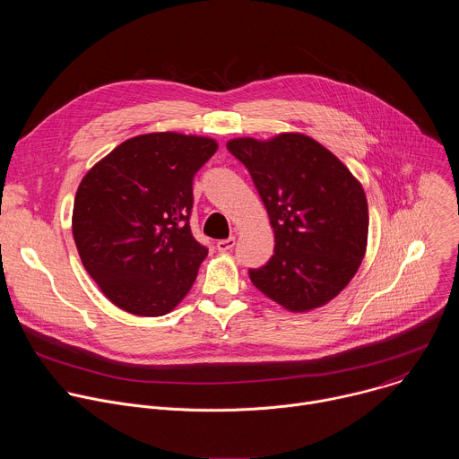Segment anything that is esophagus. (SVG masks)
Here are the masks:
<instances>
[{
    "label": "esophagus",
    "instance_id": "1",
    "mask_svg": "<svg viewBox=\"0 0 459 459\" xmlns=\"http://www.w3.org/2000/svg\"><path fill=\"white\" fill-rule=\"evenodd\" d=\"M236 245V238H229V239H220L218 243H216V247H218V250L220 252H229V250H232V247Z\"/></svg>",
    "mask_w": 459,
    "mask_h": 459
}]
</instances>
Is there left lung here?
<instances>
[{
    "label": "left lung",
    "mask_w": 459,
    "mask_h": 459,
    "mask_svg": "<svg viewBox=\"0 0 459 459\" xmlns=\"http://www.w3.org/2000/svg\"><path fill=\"white\" fill-rule=\"evenodd\" d=\"M227 149L250 172L274 229V254L250 269L257 290L290 312L336 298L358 273L368 234L365 190L316 140L283 133L236 138Z\"/></svg>",
    "instance_id": "1"
}]
</instances>
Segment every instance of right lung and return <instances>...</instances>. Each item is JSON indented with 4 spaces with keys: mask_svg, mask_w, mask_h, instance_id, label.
<instances>
[{
    "mask_svg": "<svg viewBox=\"0 0 459 459\" xmlns=\"http://www.w3.org/2000/svg\"><path fill=\"white\" fill-rule=\"evenodd\" d=\"M218 151L212 138H130L82 179L73 236L82 264L121 310L165 316L190 290L209 250L188 225L192 179Z\"/></svg>",
    "mask_w": 459,
    "mask_h": 459,
    "instance_id": "right-lung-1",
    "label": "right lung"
}]
</instances>
